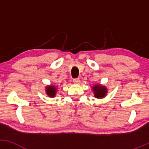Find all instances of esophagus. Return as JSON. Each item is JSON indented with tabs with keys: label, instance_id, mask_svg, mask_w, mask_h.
I'll return each mask as SVG.
<instances>
[{
	"label": "esophagus",
	"instance_id": "1",
	"mask_svg": "<svg viewBox=\"0 0 149 149\" xmlns=\"http://www.w3.org/2000/svg\"><path fill=\"white\" fill-rule=\"evenodd\" d=\"M73 81L75 83H78L80 82V78H73Z\"/></svg>",
	"mask_w": 149,
	"mask_h": 149
}]
</instances>
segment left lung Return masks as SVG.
<instances>
[{"label":"left lung","instance_id":"8db88e82","mask_svg":"<svg viewBox=\"0 0 149 149\" xmlns=\"http://www.w3.org/2000/svg\"><path fill=\"white\" fill-rule=\"evenodd\" d=\"M92 89H93L94 93H95V96L97 98H103L104 97H105L107 92L105 87L101 86L99 85H96L95 86H94Z\"/></svg>","mask_w":149,"mask_h":149}]
</instances>
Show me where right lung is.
<instances>
[{
	"label": "right lung",
	"mask_w": 149,
	"mask_h": 149,
	"mask_svg": "<svg viewBox=\"0 0 149 149\" xmlns=\"http://www.w3.org/2000/svg\"><path fill=\"white\" fill-rule=\"evenodd\" d=\"M56 91H57V90H56L55 87L52 86V85H51V86H48L46 88V93H47V95H48V96L51 97L55 96Z\"/></svg>",
	"instance_id": "add662e5"
}]
</instances>
